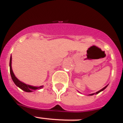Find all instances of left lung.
<instances>
[{
  "label": "left lung",
  "instance_id": "8db88e82",
  "mask_svg": "<svg viewBox=\"0 0 123 123\" xmlns=\"http://www.w3.org/2000/svg\"><path fill=\"white\" fill-rule=\"evenodd\" d=\"M107 86H108V85H107V86H105V87H104V88H102V89H101V90H100V91H97V92H96V93H94V94H89V96H93V95H94V94H99V92H102V91H103L104 90V89H105V88H106V87H107Z\"/></svg>",
  "mask_w": 123,
  "mask_h": 123
}]
</instances>
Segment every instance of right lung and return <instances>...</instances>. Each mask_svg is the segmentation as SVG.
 <instances>
[{
  "mask_svg": "<svg viewBox=\"0 0 123 123\" xmlns=\"http://www.w3.org/2000/svg\"><path fill=\"white\" fill-rule=\"evenodd\" d=\"M9 67H10V73H11V77H12L13 82H14V84H16V86H18L20 89H22L23 91L27 92H31L32 91H35V90H37V89H41L43 87V86H39V87L30 86V85H28V84H26L25 83H24V82H21V81L19 80V79H18V78L16 77L15 75H14V72H13L12 71V56H11V58H10Z\"/></svg>",
  "mask_w": 123,
  "mask_h": 123,
  "instance_id": "1",
  "label": "right lung"
}]
</instances>
